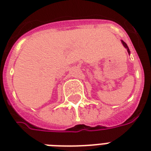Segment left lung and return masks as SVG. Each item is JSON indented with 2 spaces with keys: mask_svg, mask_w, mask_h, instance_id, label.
Wrapping results in <instances>:
<instances>
[{
  "mask_svg": "<svg viewBox=\"0 0 151 151\" xmlns=\"http://www.w3.org/2000/svg\"><path fill=\"white\" fill-rule=\"evenodd\" d=\"M122 45H123V46H124V48H125L127 49V51H128V53H129V54L130 55V50H129V47H128V45H127V44L125 43L124 41H122Z\"/></svg>",
  "mask_w": 151,
  "mask_h": 151,
  "instance_id": "8db88e82",
  "label": "left lung"
}]
</instances>
